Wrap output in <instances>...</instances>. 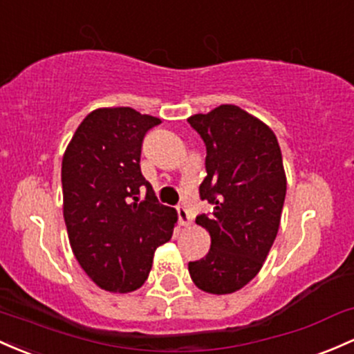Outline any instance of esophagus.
I'll list each match as a JSON object with an SVG mask.
<instances>
[{
    "label": "esophagus",
    "instance_id": "esophagus-1",
    "mask_svg": "<svg viewBox=\"0 0 354 354\" xmlns=\"http://www.w3.org/2000/svg\"><path fill=\"white\" fill-rule=\"evenodd\" d=\"M176 212H178V220H180V225H183V227L192 225V216H189L188 209L180 205V207H176Z\"/></svg>",
    "mask_w": 354,
    "mask_h": 354
}]
</instances>
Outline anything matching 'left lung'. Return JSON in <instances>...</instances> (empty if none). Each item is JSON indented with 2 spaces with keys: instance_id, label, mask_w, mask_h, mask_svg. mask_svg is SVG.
I'll list each match as a JSON object with an SVG mask.
<instances>
[{
  "instance_id": "left-lung-1",
  "label": "left lung",
  "mask_w": 354,
  "mask_h": 354,
  "mask_svg": "<svg viewBox=\"0 0 354 354\" xmlns=\"http://www.w3.org/2000/svg\"><path fill=\"white\" fill-rule=\"evenodd\" d=\"M188 122L207 146L200 198L213 205L196 216L212 245L188 270L198 289L232 294L259 274L277 236L287 189L281 147L267 124L232 104Z\"/></svg>"
}]
</instances>
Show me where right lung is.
I'll return each instance as SVG.
<instances>
[{"instance_id":"add662e5","label":"right lung","mask_w":354,"mask_h":354,"mask_svg":"<svg viewBox=\"0 0 354 354\" xmlns=\"http://www.w3.org/2000/svg\"><path fill=\"white\" fill-rule=\"evenodd\" d=\"M158 124L161 119L131 107L95 109L62 159L70 247L85 274L109 292L145 284L154 250L171 239L178 220L176 209L156 200L139 166L142 139Z\"/></svg>"}]
</instances>
